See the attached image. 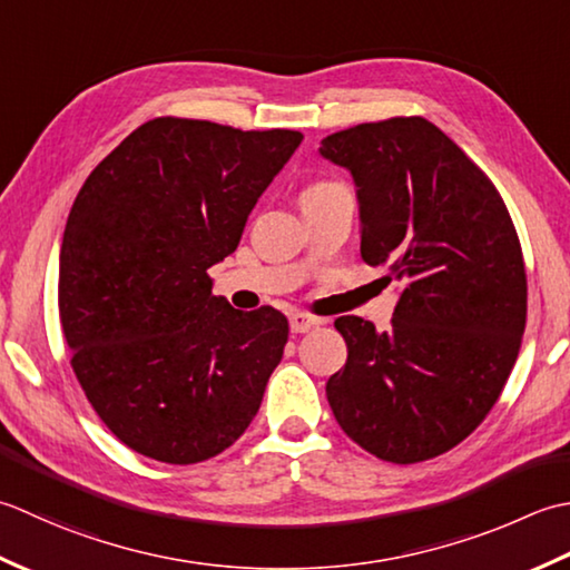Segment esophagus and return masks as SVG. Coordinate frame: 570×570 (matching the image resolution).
I'll use <instances>...</instances> for the list:
<instances>
[{"mask_svg": "<svg viewBox=\"0 0 570 570\" xmlns=\"http://www.w3.org/2000/svg\"><path fill=\"white\" fill-rule=\"evenodd\" d=\"M317 324H322V320L307 315V312H295V315L289 317V330H293L295 334H305L312 327H317Z\"/></svg>", "mask_w": 570, "mask_h": 570, "instance_id": "esophagus-1", "label": "esophagus"}]
</instances>
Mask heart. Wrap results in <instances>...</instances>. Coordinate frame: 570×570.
<instances>
[{"label":"heart","instance_id":"b5f03b06","mask_svg":"<svg viewBox=\"0 0 570 570\" xmlns=\"http://www.w3.org/2000/svg\"><path fill=\"white\" fill-rule=\"evenodd\" d=\"M327 187H332V181H317V184H312V187H307L302 194H312V191H320V189H327Z\"/></svg>","mask_w":570,"mask_h":570}]
</instances>
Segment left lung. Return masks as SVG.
Returning <instances> with one entry per match:
<instances>
[{"label": "left lung", "instance_id": "obj_1", "mask_svg": "<svg viewBox=\"0 0 570 570\" xmlns=\"http://www.w3.org/2000/svg\"><path fill=\"white\" fill-rule=\"evenodd\" d=\"M320 153L356 181L364 263L403 285L386 332L334 322L350 354L327 401L379 460L438 458L484 421L519 356L527 268L514 220L492 179L417 115L354 125Z\"/></svg>", "mask_w": 570, "mask_h": 570}]
</instances>
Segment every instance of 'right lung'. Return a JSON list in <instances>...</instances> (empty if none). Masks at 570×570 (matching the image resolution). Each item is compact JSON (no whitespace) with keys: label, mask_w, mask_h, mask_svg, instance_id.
I'll use <instances>...</instances> for the list:
<instances>
[{"label":"right lung","mask_w":570,"mask_h":570,"mask_svg":"<svg viewBox=\"0 0 570 570\" xmlns=\"http://www.w3.org/2000/svg\"><path fill=\"white\" fill-rule=\"evenodd\" d=\"M302 132L155 118L90 171L66 220L58 315L73 374L139 455L196 464L261 409L287 344L273 307L234 309L208 268L238 248Z\"/></svg>","instance_id":"1"}]
</instances>
